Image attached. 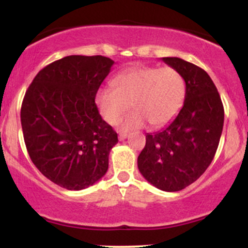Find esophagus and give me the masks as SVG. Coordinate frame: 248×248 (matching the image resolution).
I'll return each mask as SVG.
<instances>
[{
    "instance_id": "esophagus-1",
    "label": "esophagus",
    "mask_w": 248,
    "mask_h": 248,
    "mask_svg": "<svg viewBox=\"0 0 248 248\" xmlns=\"http://www.w3.org/2000/svg\"><path fill=\"white\" fill-rule=\"evenodd\" d=\"M127 136H128L127 133H120V134H119V140H120V141L126 140Z\"/></svg>"
}]
</instances>
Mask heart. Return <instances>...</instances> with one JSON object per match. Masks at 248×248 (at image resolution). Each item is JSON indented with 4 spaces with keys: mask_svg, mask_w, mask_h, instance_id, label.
<instances>
[{
    "mask_svg": "<svg viewBox=\"0 0 248 248\" xmlns=\"http://www.w3.org/2000/svg\"><path fill=\"white\" fill-rule=\"evenodd\" d=\"M113 87L99 90L95 105L109 124H118L132 105L136 110L122 122L124 130L143 126L146 120L153 127L163 126L176 115L186 95L183 77L172 67H130L115 77Z\"/></svg>",
    "mask_w": 248,
    "mask_h": 248,
    "instance_id": "1",
    "label": "heart"
}]
</instances>
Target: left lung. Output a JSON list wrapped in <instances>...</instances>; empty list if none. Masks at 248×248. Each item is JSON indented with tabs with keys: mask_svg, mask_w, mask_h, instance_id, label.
Returning <instances> with one entry per match:
<instances>
[{
	"mask_svg": "<svg viewBox=\"0 0 248 248\" xmlns=\"http://www.w3.org/2000/svg\"><path fill=\"white\" fill-rule=\"evenodd\" d=\"M186 81L183 107L161 132L146 135L138 157L144 178L163 191L183 190L203 175L217 152L224 126V107L210 76L177 57L162 58Z\"/></svg>",
	"mask_w": 248,
	"mask_h": 248,
	"instance_id": "obj_1",
	"label": "left lung"
}]
</instances>
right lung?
Wrapping results in <instances>:
<instances>
[{"label": "right lung", "instance_id": "right-lung-1", "mask_svg": "<svg viewBox=\"0 0 248 248\" xmlns=\"http://www.w3.org/2000/svg\"><path fill=\"white\" fill-rule=\"evenodd\" d=\"M113 64L104 56L64 57L39 71L25 92V147L37 169L64 189H86L107 172L118 134L99 114L95 95Z\"/></svg>", "mask_w": 248, "mask_h": 248}]
</instances>
